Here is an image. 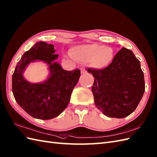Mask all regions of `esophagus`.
I'll return each mask as SVG.
<instances>
[{"instance_id": "1", "label": "esophagus", "mask_w": 157, "mask_h": 157, "mask_svg": "<svg viewBox=\"0 0 157 157\" xmlns=\"http://www.w3.org/2000/svg\"><path fill=\"white\" fill-rule=\"evenodd\" d=\"M81 74H85L86 72V71L84 68H81Z\"/></svg>"}]
</instances>
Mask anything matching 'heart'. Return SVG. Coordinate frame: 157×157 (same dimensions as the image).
Masks as SVG:
<instances>
[{"label": "heart", "mask_w": 157, "mask_h": 157, "mask_svg": "<svg viewBox=\"0 0 157 157\" xmlns=\"http://www.w3.org/2000/svg\"><path fill=\"white\" fill-rule=\"evenodd\" d=\"M71 55L79 62H89L90 65L97 69H103L112 63L114 51L111 47L98 44H85L72 48Z\"/></svg>", "instance_id": "obj_1"}]
</instances>
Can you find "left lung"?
Wrapping results in <instances>:
<instances>
[{"label": "left lung", "instance_id": "obj_1", "mask_svg": "<svg viewBox=\"0 0 157 157\" xmlns=\"http://www.w3.org/2000/svg\"><path fill=\"white\" fill-rule=\"evenodd\" d=\"M86 70L94 77L92 92L95 105L103 114L121 118L135 111L145 86L140 61L131 50L122 48L104 69Z\"/></svg>", "mask_w": 157, "mask_h": 157}]
</instances>
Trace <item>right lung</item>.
Returning <instances> with one entry per match:
<instances>
[{"instance_id": "right-lung-1", "label": "right lung", "mask_w": 157, "mask_h": 157, "mask_svg": "<svg viewBox=\"0 0 157 157\" xmlns=\"http://www.w3.org/2000/svg\"><path fill=\"white\" fill-rule=\"evenodd\" d=\"M54 45L37 42L24 53L17 63L12 77V90L19 106L31 117L49 120L58 117L70 101L72 90L77 84L81 71H67L56 62ZM42 61L49 66V77L41 83H32L24 78L23 73L31 62Z\"/></svg>"}]
</instances>
